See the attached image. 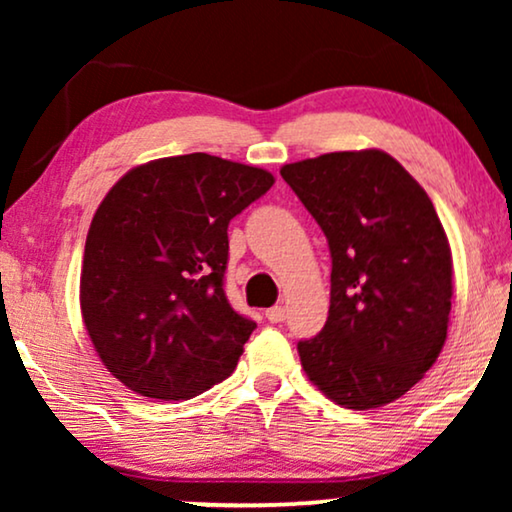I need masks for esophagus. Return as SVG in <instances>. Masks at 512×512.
Returning <instances> with one entry per match:
<instances>
[{"label":"esophagus","mask_w":512,"mask_h":512,"mask_svg":"<svg viewBox=\"0 0 512 512\" xmlns=\"http://www.w3.org/2000/svg\"><path fill=\"white\" fill-rule=\"evenodd\" d=\"M265 319H268L270 324H279V321L286 319V310H284L282 305L270 307V310H265Z\"/></svg>","instance_id":"obj_1"}]
</instances>
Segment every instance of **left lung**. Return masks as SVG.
Listing matches in <instances>:
<instances>
[{
  "mask_svg": "<svg viewBox=\"0 0 512 512\" xmlns=\"http://www.w3.org/2000/svg\"><path fill=\"white\" fill-rule=\"evenodd\" d=\"M282 177L324 230L331 307L298 342L307 377L342 408L401 398L436 363L452 310V251L436 207L380 149L284 165Z\"/></svg>",
  "mask_w": 512,
  "mask_h": 512,
  "instance_id": "8db88e82",
  "label": "left lung"
}]
</instances>
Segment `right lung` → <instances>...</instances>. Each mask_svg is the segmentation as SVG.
I'll list each match as a JSON object with an SVG mask.
<instances>
[{"label":"right lung","instance_id":"1","mask_svg":"<svg viewBox=\"0 0 512 512\" xmlns=\"http://www.w3.org/2000/svg\"><path fill=\"white\" fill-rule=\"evenodd\" d=\"M275 184L188 153L132 167L97 207L81 314L104 366L146 398L186 401L233 373L256 324L223 291L228 223Z\"/></svg>","mask_w":512,"mask_h":512}]
</instances>
